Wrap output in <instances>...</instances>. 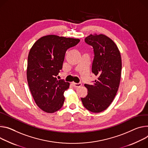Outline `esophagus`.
<instances>
[{
    "label": "esophagus",
    "mask_w": 148,
    "mask_h": 148,
    "mask_svg": "<svg viewBox=\"0 0 148 148\" xmlns=\"http://www.w3.org/2000/svg\"><path fill=\"white\" fill-rule=\"evenodd\" d=\"M72 85L74 87H79L80 86H82V84L81 83H74L73 82L72 83Z\"/></svg>",
    "instance_id": "34e87169"
}]
</instances>
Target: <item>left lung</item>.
<instances>
[{"label": "left lung", "mask_w": 148, "mask_h": 148, "mask_svg": "<svg viewBox=\"0 0 148 148\" xmlns=\"http://www.w3.org/2000/svg\"><path fill=\"white\" fill-rule=\"evenodd\" d=\"M85 42L92 47L95 56L92 72L97 79L92 85L84 84L88 94L81 99L86 109L100 113L110 106L116 95L120 82L122 60L117 45L104 35H90L86 38Z\"/></svg>", "instance_id": "obj_1"}]
</instances>
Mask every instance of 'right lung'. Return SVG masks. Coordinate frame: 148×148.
<instances>
[{
	"mask_svg": "<svg viewBox=\"0 0 148 148\" xmlns=\"http://www.w3.org/2000/svg\"><path fill=\"white\" fill-rule=\"evenodd\" d=\"M79 41L50 35L39 38L30 49L26 71L28 86L37 106L47 113L58 111L64 104V92L70 83L56 77L62 68L66 50Z\"/></svg>",
	"mask_w": 148,
	"mask_h": 148,
	"instance_id": "add662e5",
	"label": "right lung"
}]
</instances>
